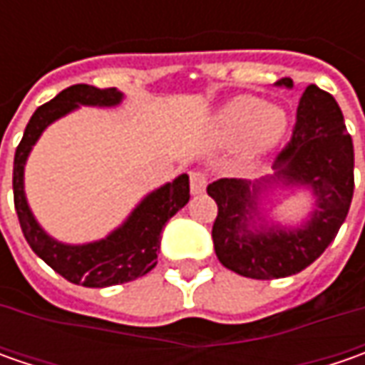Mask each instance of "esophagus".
I'll list each match as a JSON object with an SVG mask.
<instances>
[{
    "label": "esophagus",
    "instance_id": "esophagus-1",
    "mask_svg": "<svg viewBox=\"0 0 365 365\" xmlns=\"http://www.w3.org/2000/svg\"><path fill=\"white\" fill-rule=\"evenodd\" d=\"M207 187V173L203 170H192L190 173V192L192 195H201Z\"/></svg>",
    "mask_w": 365,
    "mask_h": 365
}]
</instances>
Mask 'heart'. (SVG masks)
I'll return each mask as SVG.
<instances>
[{
	"label": "heart",
	"instance_id": "obj_1",
	"mask_svg": "<svg viewBox=\"0 0 365 365\" xmlns=\"http://www.w3.org/2000/svg\"><path fill=\"white\" fill-rule=\"evenodd\" d=\"M221 135L235 142L245 135V148L252 154L272 150L287 133V113L280 107L264 106L256 97H240L219 113Z\"/></svg>",
	"mask_w": 365,
	"mask_h": 365
}]
</instances>
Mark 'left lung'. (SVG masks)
Wrapping results in <instances>:
<instances>
[{"label":"left lung","instance_id":"8db88e82","mask_svg":"<svg viewBox=\"0 0 365 365\" xmlns=\"http://www.w3.org/2000/svg\"><path fill=\"white\" fill-rule=\"evenodd\" d=\"M276 85L292 87V78H280ZM274 170V176L264 178L266 185L282 180L313 190L315 211L297 230L264 223L252 227L259 215L262 180L219 178L207 187L217 203L211 232L215 254L227 270L245 278L272 280L301 272L327 250L347 217L354 197V144L333 95L317 85L304 89L292 138L278 154Z\"/></svg>","mask_w":365,"mask_h":365}]
</instances>
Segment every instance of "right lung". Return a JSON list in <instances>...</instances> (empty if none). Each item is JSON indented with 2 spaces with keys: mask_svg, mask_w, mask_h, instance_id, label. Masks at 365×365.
Masks as SVG:
<instances>
[{
  "mask_svg": "<svg viewBox=\"0 0 365 365\" xmlns=\"http://www.w3.org/2000/svg\"><path fill=\"white\" fill-rule=\"evenodd\" d=\"M118 89H97L91 85H73L52 101L40 106L30 118L14 158V205L26 242L54 272L73 284L106 288L123 284L148 274L158 262L160 233L166 221L189 203V176L180 175L173 182L150 192L142 203L111 232L106 240L93 244L68 245L52 240L32 215L24 192V166L40 133L52 121L66 115L78 106L111 107L121 101Z\"/></svg>",
  "mask_w": 365,
  "mask_h": 365,
  "instance_id": "add662e5",
  "label": "right lung"
}]
</instances>
